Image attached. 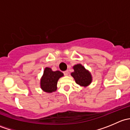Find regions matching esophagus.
Instances as JSON below:
<instances>
[{
    "label": "esophagus",
    "instance_id": "1",
    "mask_svg": "<svg viewBox=\"0 0 130 130\" xmlns=\"http://www.w3.org/2000/svg\"><path fill=\"white\" fill-rule=\"evenodd\" d=\"M63 73L65 75H69V70H66V71L63 72Z\"/></svg>",
    "mask_w": 130,
    "mask_h": 130
}]
</instances>
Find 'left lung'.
<instances>
[{
	"label": "left lung",
	"mask_w": 130,
	"mask_h": 130,
	"mask_svg": "<svg viewBox=\"0 0 130 130\" xmlns=\"http://www.w3.org/2000/svg\"><path fill=\"white\" fill-rule=\"evenodd\" d=\"M73 69L74 72L71 73V75L77 84L82 87H87L90 84L92 80V77L89 70H86L81 64L75 65Z\"/></svg>",
	"instance_id": "obj_1"
}]
</instances>
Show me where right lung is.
<instances>
[{
    "label": "right lung",
    "mask_w": 130,
    "mask_h": 130,
    "mask_svg": "<svg viewBox=\"0 0 130 130\" xmlns=\"http://www.w3.org/2000/svg\"><path fill=\"white\" fill-rule=\"evenodd\" d=\"M63 73L60 71H53L51 68L46 67L41 78L40 86L43 91L48 93L53 92L57 89V82Z\"/></svg>",
    "instance_id": "obj_1"
}]
</instances>
